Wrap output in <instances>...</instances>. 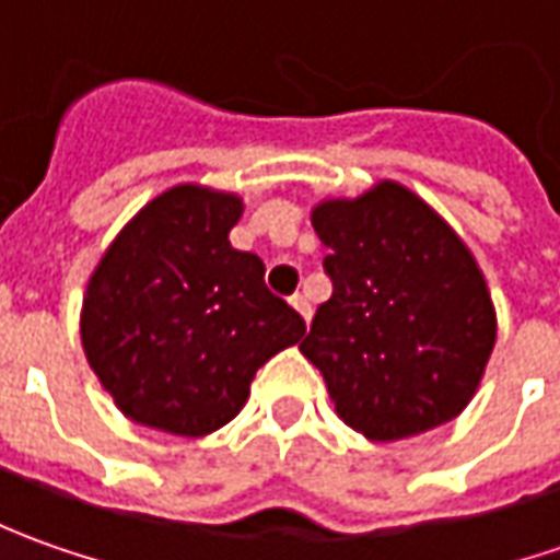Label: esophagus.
<instances>
[{"label": "esophagus", "mask_w": 560, "mask_h": 560, "mask_svg": "<svg viewBox=\"0 0 560 560\" xmlns=\"http://www.w3.org/2000/svg\"><path fill=\"white\" fill-rule=\"evenodd\" d=\"M290 305L295 308V312H299V317H302L305 324L312 320V305H308V299H305V295H292Z\"/></svg>", "instance_id": "1"}]
</instances>
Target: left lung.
Instances as JSON below:
<instances>
[{
  "mask_svg": "<svg viewBox=\"0 0 560 560\" xmlns=\"http://www.w3.org/2000/svg\"><path fill=\"white\" fill-rule=\"evenodd\" d=\"M312 226L334 295L299 352L336 415L374 442L458 418L495 346V305L462 236L396 180L317 202Z\"/></svg>",
  "mask_w": 560,
  "mask_h": 560,
  "instance_id": "left-lung-1",
  "label": "left lung"
}]
</instances>
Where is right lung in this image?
I'll use <instances>...</instances> for the list:
<instances>
[{"mask_svg":"<svg viewBox=\"0 0 560 560\" xmlns=\"http://www.w3.org/2000/svg\"><path fill=\"white\" fill-rule=\"evenodd\" d=\"M240 218L236 192L171 186L124 224L86 283L83 352L140 427L189 440L221 430L255 371L305 336L265 287L261 258L230 246Z\"/></svg>","mask_w":560,"mask_h":560,"instance_id":"add662e5","label":"right lung"}]
</instances>
